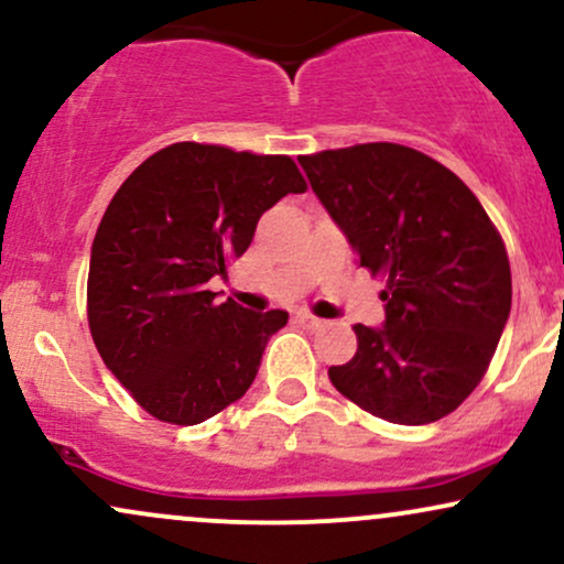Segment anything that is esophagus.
<instances>
[{"label":"esophagus","mask_w":564,"mask_h":564,"mask_svg":"<svg viewBox=\"0 0 564 564\" xmlns=\"http://www.w3.org/2000/svg\"><path fill=\"white\" fill-rule=\"evenodd\" d=\"M296 323H300L302 328H310V332H315V328H321L323 326V321L321 318H315V315H310V313H296V318H294Z\"/></svg>","instance_id":"obj_1"}]
</instances>
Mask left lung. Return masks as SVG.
<instances>
[{
	"mask_svg": "<svg viewBox=\"0 0 564 564\" xmlns=\"http://www.w3.org/2000/svg\"><path fill=\"white\" fill-rule=\"evenodd\" d=\"M360 268L384 275V326L358 323V352L328 379L392 424H430L480 384L511 310L501 236L462 180L398 142L300 156Z\"/></svg>",
	"mask_w": 564,
	"mask_h": 564,
	"instance_id": "left-lung-1",
	"label": "left lung"
}]
</instances>
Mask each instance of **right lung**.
Wrapping results in <instances>:
<instances>
[{
  "instance_id": "1",
  "label": "right lung",
  "mask_w": 564,
  "mask_h": 564,
  "mask_svg": "<svg viewBox=\"0 0 564 564\" xmlns=\"http://www.w3.org/2000/svg\"><path fill=\"white\" fill-rule=\"evenodd\" d=\"M307 183L289 156L174 142L124 180L95 232L87 318L102 364L159 422L200 424L243 398L286 310L215 302L257 223Z\"/></svg>"
}]
</instances>
